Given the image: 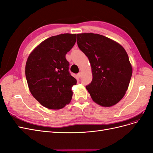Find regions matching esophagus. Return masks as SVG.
Masks as SVG:
<instances>
[{"label":"esophagus","mask_w":153,"mask_h":153,"mask_svg":"<svg viewBox=\"0 0 153 153\" xmlns=\"http://www.w3.org/2000/svg\"><path fill=\"white\" fill-rule=\"evenodd\" d=\"M81 75H82V73H81V72H79V73H78L77 74V76L80 78V77L81 76Z\"/></svg>","instance_id":"34e87169"}]
</instances>
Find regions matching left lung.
<instances>
[{
  "instance_id": "1",
  "label": "left lung",
  "mask_w": 153,
  "mask_h": 153,
  "mask_svg": "<svg viewBox=\"0 0 153 153\" xmlns=\"http://www.w3.org/2000/svg\"><path fill=\"white\" fill-rule=\"evenodd\" d=\"M78 48L89 60L92 80L85 87L94 102L103 106L117 103L126 93L132 68L121 45L98 34H77Z\"/></svg>"
}]
</instances>
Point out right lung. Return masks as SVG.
<instances>
[{
  "instance_id": "1",
  "label": "right lung",
  "mask_w": 153,
  "mask_h": 153,
  "mask_svg": "<svg viewBox=\"0 0 153 153\" xmlns=\"http://www.w3.org/2000/svg\"><path fill=\"white\" fill-rule=\"evenodd\" d=\"M76 39V34L52 36L38 45L27 59L25 76L34 98L46 108L61 109L72 98L71 87L76 80L69 71L66 54Z\"/></svg>"
}]
</instances>
